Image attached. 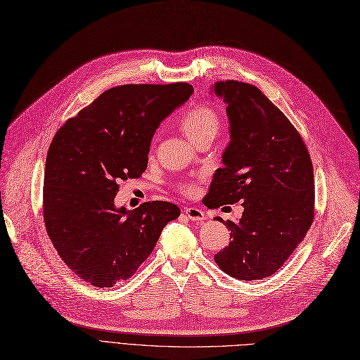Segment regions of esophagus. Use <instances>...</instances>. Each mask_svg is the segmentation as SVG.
I'll return each instance as SVG.
<instances>
[{"label":"esophagus","instance_id":"34e87169","mask_svg":"<svg viewBox=\"0 0 360 360\" xmlns=\"http://www.w3.org/2000/svg\"><path fill=\"white\" fill-rule=\"evenodd\" d=\"M184 214L187 215V218H188V219L195 221V222H202V221H205V219H206L205 212H203V210H200V209H197V207H187V209L184 210Z\"/></svg>","mask_w":360,"mask_h":360}]
</instances>
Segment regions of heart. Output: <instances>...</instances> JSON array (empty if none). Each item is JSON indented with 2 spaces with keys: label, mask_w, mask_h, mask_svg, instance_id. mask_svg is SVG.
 I'll list each match as a JSON object with an SVG mask.
<instances>
[{
  "label": "heart",
  "mask_w": 360,
  "mask_h": 360,
  "mask_svg": "<svg viewBox=\"0 0 360 360\" xmlns=\"http://www.w3.org/2000/svg\"><path fill=\"white\" fill-rule=\"evenodd\" d=\"M181 126L184 131L187 133V136L194 143H197L202 139L217 136V133L221 127V118L217 114V111L212 110L210 106L200 105L182 115ZM181 191L185 194H193L195 191V187L191 182H188L181 185Z\"/></svg>",
  "instance_id": "b5f03b06"
}]
</instances>
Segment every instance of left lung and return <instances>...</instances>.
<instances>
[{
    "label": "left lung",
    "mask_w": 360,
    "mask_h": 360,
    "mask_svg": "<svg viewBox=\"0 0 360 360\" xmlns=\"http://www.w3.org/2000/svg\"><path fill=\"white\" fill-rule=\"evenodd\" d=\"M210 91L227 105L230 142L205 205L243 206L240 219L225 222L231 242L215 261L238 281H259L282 267L310 229L313 165L297 129L258 87L229 79Z\"/></svg>",
    "instance_id": "1"
}]
</instances>
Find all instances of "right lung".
Returning a JSON list of instances; mask_svg holds the SVG:
<instances>
[{"label":"right lung","instance_id":"obj_1","mask_svg":"<svg viewBox=\"0 0 360 360\" xmlns=\"http://www.w3.org/2000/svg\"><path fill=\"white\" fill-rule=\"evenodd\" d=\"M193 86L124 84L103 91L53 138L44 170V222L62 261L83 281L111 288L151 255L181 210L169 202L117 207L118 182L138 178L160 123Z\"/></svg>","mask_w":360,"mask_h":360}]
</instances>
